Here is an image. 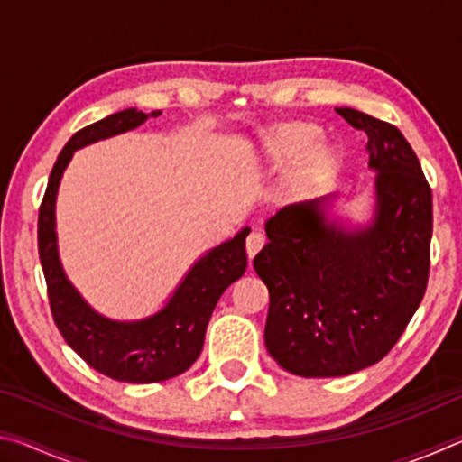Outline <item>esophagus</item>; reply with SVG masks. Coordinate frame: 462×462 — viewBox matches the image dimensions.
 I'll list each match as a JSON object with an SVG mask.
<instances>
[{"label":"esophagus","instance_id":"1","mask_svg":"<svg viewBox=\"0 0 462 462\" xmlns=\"http://www.w3.org/2000/svg\"><path fill=\"white\" fill-rule=\"evenodd\" d=\"M263 246H264V236H263V234L259 230L250 232L248 238H246V254H248V259H253V256L259 253Z\"/></svg>","mask_w":462,"mask_h":462}]
</instances>
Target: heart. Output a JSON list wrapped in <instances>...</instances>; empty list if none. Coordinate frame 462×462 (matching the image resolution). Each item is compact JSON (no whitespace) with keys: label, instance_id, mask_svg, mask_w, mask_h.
Masks as SVG:
<instances>
[{"label":"heart","instance_id":"heart-1","mask_svg":"<svg viewBox=\"0 0 462 462\" xmlns=\"http://www.w3.org/2000/svg\"><path fill=\"white\" fill-rule=\"evenodd\" d=\"M250 165L264 173L281 171L275 198L281 203H301L324 189L340 165V148L319 138L311 122H281L254 136Z\"/></svg>","mask_w":462,"mask_h":462}]
</instances>
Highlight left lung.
<instances>
[{
  "label": "left lung",
  "instance_id": "obj_1",
  "mask_svg": "<svg viewBox=\"0 0 462 462\" xmlns=\"http://www.w3.org/2000/svg\"><path fill=\"white\" fill-rule=\"evenodd\" d=\"M336 112L369 136V214H340L338 193L293 203L264 222L269 242L253 263L271 295L269 355L306 379L379 363L416 314L430 271L432 191L416 152L391 124Z\"/></svg>",
  "mask_w": 462,
  "mask_h": 462
}]
</instances>
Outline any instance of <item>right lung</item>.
Listing matches in <instances>:
<instances>
[{
  "instance_id": "right-lung-1",
  "label": "right lung",
  "mask_w": 462,
  "mask_h": 462,
  "mask_svg": "<svg viewBox=\"0 0 462 462\" xmlns=\"http://www.w3.org/2000/svg\"><path fill=\"white\" fill-rule=\"evenodd\" d=\"M156 116L161 112L144 114L128 107L73 134L51 171L38 214V254L49 287L52 318L62 338L93 369L124 383H159L189 369L201 355L206 328L217 300L246 271L248 226L206 250L165 303L144 318L116 319L99 314L67 277L59 253L57 195L69 162L79 148L134 130Z\"/></svg>"
}]
</instances>
